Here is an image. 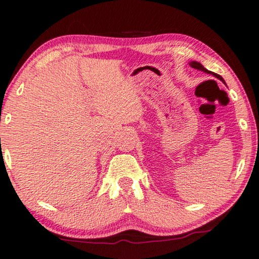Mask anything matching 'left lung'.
Returning a JSON list of instances; mask_svg holds the SVG:
<instances>
[{
	"label": "left lung",
	"mask_w": 259,
	"mask_h": 259,
	"mask_svg": "<svg viewBox=\"0 0 259 259\" xmlns=\"http://www.w3.org/2000/svg\"><path fill=\"white\" fill-rule=\"evenodd\" d=\"M189 65H190V67H192V68H195V69H197V70H201V71H203V72H206V74H210V75H212V76H214V77L216 78H218V79H221L222 82L223 83H225L224 82V79L222 78V76H220V75H217V74H214V72H212V71H209L207 70V69H205L203 67V65L199 63V62H196V61H191L190 63H189Z\"/></svg>",
	"instance_id": "left-lung-1"
}]
</instances>
